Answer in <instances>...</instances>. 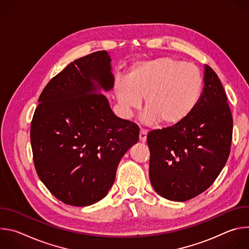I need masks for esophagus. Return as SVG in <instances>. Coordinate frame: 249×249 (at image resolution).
<instances>
[{"mask_svg": "<svg viewBox=\"0 0 249 249\" xmlns=\"http://www.w3.org/2000/svg\"><path fill=\"white\" fill-rule=\"evenodd\" d=\"M147 135H148V131L144 128H141L140 130V135H139V138H140V141L141 142H146L147 141Z\"/></svg>", "mask_w": 249, "mask_h": 249, "instance_id": "obj_1", "label": "esophagus"}]
</instances>
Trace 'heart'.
<instances>
[{"instance_id": "heart-1", "label": "heart", "mask_w": 249, "mask_h": 249, "mask_svg": "<svg viewBox=\"0 0 249 249\" xmlns=\"http://www.w3.org/2000/svg\"><path fill=\"white\" fill-rule=\"evenodd\" d=\"M202 88V74L195 65L160 58L133 65L127 79L116 82V95L125 116L140 109L146 97L145 120L173 126L194 111Z\"/></svg>"}]
</instances>
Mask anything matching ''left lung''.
Segmentation results:
<instances>
[{
    "label": "left lung",
    "instance_id": "left-lung-1",
    "mask_svg": "<svg viewBox=\"0 0 249 249\" xmlns=\"http://www.w3.org/2000/svg\"><path fill=\"white\" fill-rule=\"evenodd\" d=\"M204 89L194 111L181 123L147 136L150 179L163 198L183 202L207 190L231 153L232 116L223 85L205 66Z\"/></svg>",
    "mask_w": 249,
    "mask_h": 249
}]
</instances>
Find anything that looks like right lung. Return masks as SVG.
Segmentation results:
<instances>
[{
  "label": "right lung",
  "mask_w": 249,
  "mask_h": 249,
  "mask_svg": "<svg viewBox=\"0 0 249 249\" xmlns=\"http://www.w3.org/2000/svg\"><path fill=\"white\" fill-rule=\"evenodd\" d=\"M110 56L97 51L70 63L42 90L30 125L40 180L65 204H94L113 185L118 163L140 128L118 118L100 89L113 88Z\"/></svg>",
  "instance_id": "1"
}]
</instances>
